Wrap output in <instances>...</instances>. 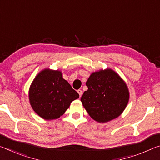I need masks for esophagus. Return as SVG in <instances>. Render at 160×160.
I'll list each match as a JSON object with an SVG mask.
<instances>
[{
    "mask_svg": "<svg viewBox=\"0 0 160 160\" xmlns=\"http://www.w3.org/2000/svg\"><path fill=\"white\" fill-rule=\"evenodd\" d=\"M78 94H79V95H80V97L82 96V91L81 90H78Z\"/></svg>",
    "mask_w": 160,
    "mask_h": 160,
    "instance_id": "34e87169",
    "label": "esophagus"
}]
</instances>
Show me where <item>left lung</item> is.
Here are the masks:
<instances>
[{
    "mask_svg": "<svg viewBox=\"0 0 160 160\" xmlns=\"http://www.w3.org/2000/svg\"><path fill=\"white\" fill-rule=\"evenodd\" d=\"M81 102L89 115L97 122L105 123L120 116L129 100L128 87L112 69L92 72L86 82Z\"/></svg>",
    "mask_w": 160,
    "mask_h": 160,
    "instance_id": "left-lung-1",
    "label": "left lung"
}]
</instances>
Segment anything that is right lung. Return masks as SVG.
I'll return each instance as SVG.
<instances>
[{
  "mask_svg": "<svg viewBox=\"0 0 160 160\" xmlns=\"http://www.w3.org/2000/svg\"><path fill=\"white\" fill-rule=\"evenodd\" d=\"M79 94L64 80L60 70H43L32 82L29 90L32 109L46 120L58 118Z\"/></svg>",
  "mask_w": 160,
  "mask_h": 160,
  "instance_id": "right-lung-1",
  "label": "right lung"
}]
</instances>
